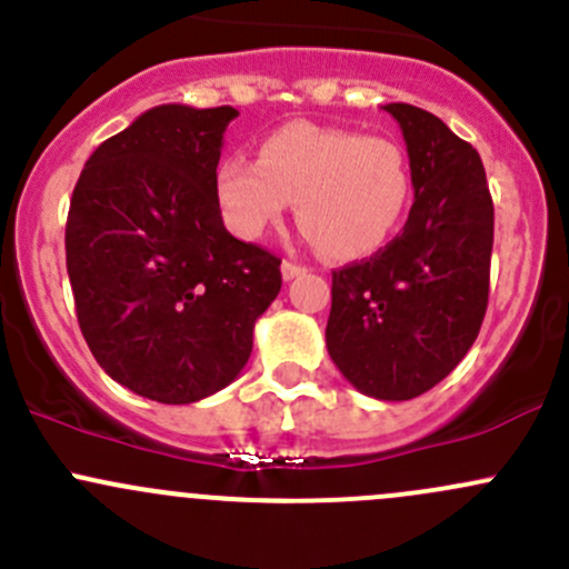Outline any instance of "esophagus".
<instances>
[{
	"mask_svg": "<svg viewBox=\"0 0 569 569\" xmlns=\"http://www.w3.org/2000/svg\"><path fill=\"white\" fill-rule=\"evenodd\" d=\"M280 272H283V280H295L300 278V274H306V267H300V263L295 261H283L280 263Z\"/></svg>",
	"mask_w": 569,
	"mask_h": 569,
	"instance_id": "1",
	"label": "esophagus"
}]
</instances>
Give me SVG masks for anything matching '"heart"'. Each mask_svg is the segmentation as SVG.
Masks as SVG:
<instances>
[{"instance_id": "1", "label": "heart", "mask_w": 569, "mask_h": 569, "mask_svg": "<svg viewBox=\"0 0 569 569\" xmlns=\"http://www.w3.org/2000/svg\"><path fill=\"white\" fill-rule=\"evenodd\" d=\"M214 187L237 237L258 239L297 200L302 237L327 258L355 261L391 239L410 203L412 176L391 137L291 120L261 137L258 162L239 153L222 159Z\"/></svg>"}]
</instances>
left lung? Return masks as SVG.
<instances>
[{
    "mask_svg": "<svg viewBox=\"0 0 569 569\" xmlns=\"http://www.w3.org/2000/svg\"><path fill=\"white\" fill-rule=\"evenodd\" d=\"M405 137L416 200L369 261L332 272L327 352L382 401L427 393L468 355L490 295L492 198L470 142L412 104H386Z\"/></svg>",
    "mask_w": 569,
    "mask_h": 569,
    "instance_id": "1",
    "label": "left lung"
}]
</instances>
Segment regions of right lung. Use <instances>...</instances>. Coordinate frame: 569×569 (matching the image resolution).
<instances>
[{"mask_svg": "<svg viewBox=\"0 0 569 569\" xmlns=\"http://www.w3.org/2000/svg\"><path fill=\"white\" fill-rule=\"evenodd\" d=\"M233 107L162 104L93 151L73 187L66 263L101 369L162 405L239 377L280 291V258L226 231L217 162Z\"/></svg>", "mask_w": 569, "mask_h": 569, "instance_id": "add662e5", "label": "right lung"}]
</instances>
